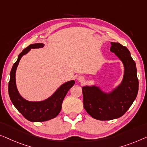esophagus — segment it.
I'll list each match as a JSON object with an SVG mask.
<instances>
[{
    "label": "esophagus",
    "mask_w": 147,
    "mask_h": 147,
    "mask_svg": "<svg viewBox=\"0 0 147 147\" xmlns=\"http://www.w3.org/2000/svg\"><path fill=\"white\" fill-rule=\"evenodd\" d=\"M77 80L78 82H84V78L83 76H78L77 78Z\"/></svg>",
    "instance_id": "esophagus-1"
}]
</instances>
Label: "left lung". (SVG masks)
Segmentation results:
<instances>
[{"instance_id":"obj_1","label":"left lung","mask_w":147,"mask_h":147,"mask_svg":"<svg viewBox=\"0 0 147 147\" xmlns=\"http://www.w3.org/2000/svg\"><path fill=\"white\" fill-rule=\"evenodd\" d=\"M111 44V51L121 60L125 67L121 84L109 94L95 86L82 88L84 109L92 118L100 121L122 117L133 103L138 90L136 64L129 51L120 43Z\"/></svg>"}]
</instances>
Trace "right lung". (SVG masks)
Returning a JSON list of instances; mask_svg holds the SVG:
<instances>
[{
  "instance_id": "right-lung-1",
  "label": "right lung",
  "mask_w": 147,
  "mask_h": 147,
  "mask_svg": "<svg viewBox=\"0 0 147 147\" xmlns=\"http://www.w3.org/2000/svg\"><path fill=\"white\" fill-rule=\"evenodd\" d=\"M44 47L42 43L30 45L18 55L17 61L14 63L10 74L9 82V94L12 104L16 109L28 121L31 122H43L55 118L59 114L62 108V103L66 94L75 82L71 80L61 85L52 96L43 101L31 102L24 99L18 93L16 86L15 73L16 68L22 56L31 49H38Z\"/></svg>"
}]
</instances>
